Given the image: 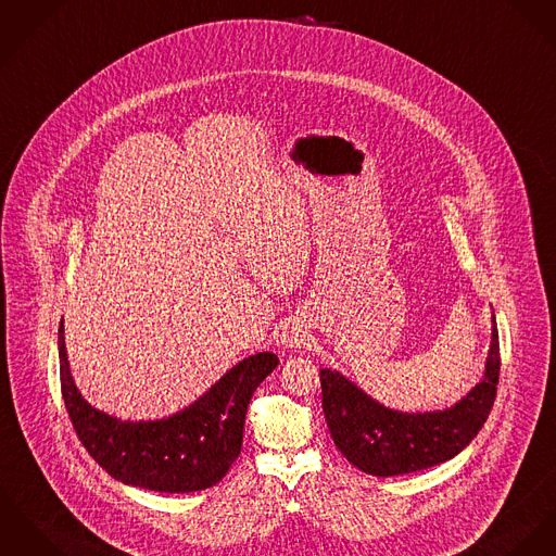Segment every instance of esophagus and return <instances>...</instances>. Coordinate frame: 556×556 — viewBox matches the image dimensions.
<instances>
[{
    "instance_id": "34e87169",
    "label": "esophagus",
    "mask_w": 556,
    "mask_h": 556,
    "mask_svg": "<svg viewBox=\"0 0 556 556\" xmlns=\"http://www.w3.org/2000/svg\"><path fill=\"white\" fill-rule=\"evenodd\" d=\"M280 344L285 349H298L300 344H303L302 333L295 327H285L280 333Z\"/></svg>"
}]
</instances>
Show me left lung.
<instances>
[{
  "instance_id": "1",
  "label": "left lung",
  "mask_w": 556,
  "mask_h": 556,
  "mask_svg": "<svg viewBox=\"0 0 556 556\" xmlns=\"http://www.w3.org/2000/svg\"><path fill=\"white\" fill-rule=\"evenodd\" d=\"M500 333L493 314L482 380L460 402L433 412H400L369 397L336 369H320L329 433L354 467L371 476L420 471L458 455L482 429L497 395Z\"/></svg>"
}]
</instances>
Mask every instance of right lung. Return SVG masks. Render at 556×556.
Returning a JSON list of instances; mask_svg holds the SVG:
<instances>
[{"label":"right lung","mask_w":556,"mask_h":556,"mask_svg":"<svg viewBox=\"0 0 556 556\" xmlns=\"http://www.w3.org/2000/svg\"><path fill=\"white\" fill-rule=\"evenodd\" d=\"M276 365L274 353L251 354L185 409L123 420L85 402L70 371L63 320L59 325L61 393L83 446L112 478L156 493H195L225 478L242 451L251 397Z\"/></svg>","instance_id":"obj_1"}]
</instances>
